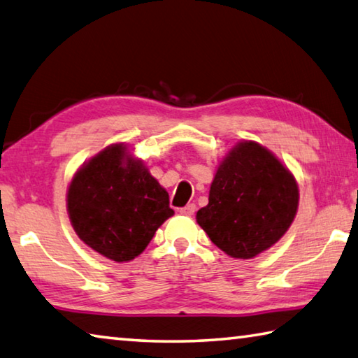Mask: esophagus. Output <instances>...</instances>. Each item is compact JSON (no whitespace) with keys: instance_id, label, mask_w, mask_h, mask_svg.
<instances>
[{"instance_id":"esophagus-1","label":"esophagus","mask_w":358,"mask_h":358,"mask_svg":"<svg viewBox=\"0 0 358 358\" xmlns=\"http://www.w3.org/2000/svg\"><path fill=\"white\" fill-rule=\"evenodd\" d=\"M180 215H184V217H192V215L196 212V206L194 204H187L185 207L180 208Z\"/></svg>"}]
</instances>
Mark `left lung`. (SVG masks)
<instances>
[{"label":"left lung","mask_w":358,"mask_h":358,"mask_svg":"<svg viewBox=\"0 0 358 358\" xmlns=\"http://www.w3.org/2000/svg\"><path fill=\"white\" fill-rule=\"evenodd\" d=\"M298 204L292 171L265 146L243 140L220 162L196 221L221 251L246 260L284 237Z\"/></svg>","instance_id":"8db88e82"}]
</instances>
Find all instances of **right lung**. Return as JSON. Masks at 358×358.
<instances>
[{
    "mask_svg": "<svg viewBox=\"0 0 358 358\" xmlns=\"http://www.w3.org/2000/svg\"><path fill=\"white\" fill-rule=\"evenodd\" d=\"M66 210L78 237L118 263L143 252L174 215L165 188L124 143L104 148L74 173Z\"/></svg>",
    "mask_w": 358,
    "mask_h": 358,
    "instance_id": "add662e5",
    "label": "right lung"
}]
</instances>
